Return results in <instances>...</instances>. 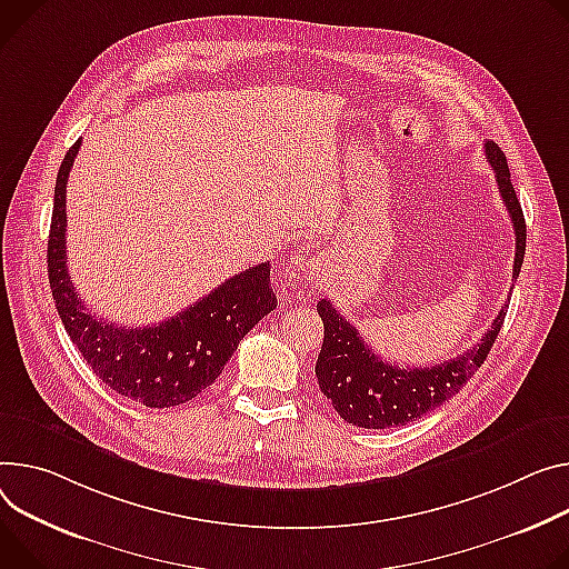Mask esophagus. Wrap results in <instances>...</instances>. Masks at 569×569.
Instances as JSON below:
<instances>
[{
    "label": "esophagus",
    "mask_w": 569,
    "mask_h": 569,
    "mask_svg": "<svg viewBox=\"0 0 569 569\" xmlns=\"http://www.w3.org/2000/svg\"><path fill=\"white\" fill-rule=\"evenodd\" d=\"M320 268L311 258V253L299 249L288 258V268H286V286L297 292L301 288H313L320 283Z\"/></svg>",
    "instance_id": "1"
}]
</instances>
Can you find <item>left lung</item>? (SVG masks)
Here are the masks:
<instances>
[{
    "label": "left lung",
    "instance_id": "obj_1",
    "mask_svg": "<svg viewBox=\"0 0 569 569\" xmlns=\"http://www.w3.org/2000/svg\"><path fill=\"white\" fill-rule=\"evenodd\" d=\"M483 147L515 229L512 279H518L527 249L522 203L518 194H515L503 151L492 140H486ZM506 308L508 303L501 306L499 316L492 320V327L486 331L481 342L462 351L460 356L433 368H399L388 363V360L383 363L366 345L356 327L336 311L331 301L322 299L318 303V313L325 322V342L316 366L320 390L333 403L338 416L353 427H403L406 422L418 420L425 412L442 406L475 377L497 340L506 318Z\"/></svg>",
    "mask_w": 569,
    "mask_h": 569
}]
</instances>
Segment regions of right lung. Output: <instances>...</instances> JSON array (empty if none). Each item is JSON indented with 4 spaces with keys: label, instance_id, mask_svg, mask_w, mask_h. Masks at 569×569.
Segmentation results:
<instances>
[{
    "label": "right lung",
    "instance_id": "obj_1",
    "mask_svg": "<svg viewBox=\"0 0 569 569\" xmlns=\"http://www.w3.org/2000/svg\"><path fill=\"white\" fill-rule=\"evenodd\" d=\"M79 147L81 140L59 168L47 240L49 288L61 322L92 372L118 395L149 408L186 403L222 375L238 342L277 308L270 263L227 279L161 325L127 329L101 320L88 311L68 272L66 186Z\"/></svg>",
    "mask_w": 569,
    "mask_h": 569
}]
</instances>
